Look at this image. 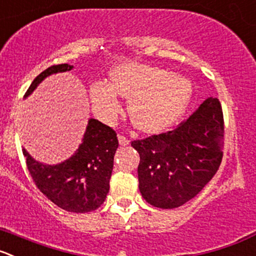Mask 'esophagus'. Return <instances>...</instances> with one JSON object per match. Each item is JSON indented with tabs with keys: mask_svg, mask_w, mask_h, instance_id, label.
Listing matches in <instances>:
<instances>
[{
	"mask_svg": "<svg viewBox=\"0 0 256 256\" xmlns=\"http://www.w3.org/2000/svg\"><path fill=\"white\" fill-rule=\"evenodd\" d=\"M118 142H120V145H122V146H126V145H128V139L126 138V136L124 135H118Z\"/></svg>",
	"mask_w": 256,
	"mask_h": 256,
	"instance_id": "obj_1",
	"label": "esophagus"
}]
</instances>
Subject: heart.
Here are the masks:
<instances>
[{
  "instance_id": "1",
  "label": "heart",
  "mask_w": 256,
  "mask_h": 256,
  "mask_svg": "<svg viewBox=\"0 0 256 256\" xmlns=\"http://www.w3.org/2000/svg\"><path fill=\"white\" fill-rule=\"evenodd\" d=\"M190 83L164 69L138 63L114 66L110 82L90 86L93 111L111 122L121 112L117 94L128 97V108L136 128L144 132L166 130L182 114L190 98Z\"/></svg>"
}]
</instances>
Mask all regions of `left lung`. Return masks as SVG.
Returning a JSON list of instances; mask_svg holds the SVG:
<instances>
[{
    "mask_svg": "<svg viewBox=\"0 0 256 256\" xmlns=\"http://www.w3.org/2000/svg\"><path fill=\"white\" fill-rule=\"evenodd\" d=\"M139 152V190L148 204L176 208L192 200L218 170L224 149V114L210 97L178 128L134 140Z\"/></svg>",
    "mask_w": 256,
    "mask_h": 256,
    "instance_id": "8db88e82",
    "label": "left lung"
}]
</instances>
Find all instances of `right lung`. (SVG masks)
I'll use <instances>...</instances> for the list:
<instances>
[{
	"label": "right lung",
	"instance_id": "right-lung-1",
	"mask_svg": "<svg viewBox=\"0 0 256 256\" xmlns=\"http://www.w3.org/2000/svg\"><path fill=\"white\" fill-rule=\"evenodd\" d=\"M73 69L69 64L52 66L38 76L25 97L50 74ZM118 148L117 135L110 126L90 118L82 144L69 159L56 166L39 163L22 149L26 166L40 192L68 212L86 214L98 208L110 190L114 156Z\"/></svg>",
	"mask_w": 256,
	"mask_h": 256
}]
</instances>
